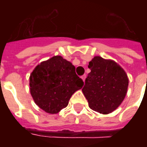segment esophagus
<instances>
[{"label":"esophagus","instance_id":"obj_1","mask_svg":"<svg viewBox=\"0 0 147 147\" xmlns=\"http://www.w3.org/2000/svg\"><path fill=\"white\" fill-rule=\"evenodd\" d=\"M82 80L85 82V78H86V75H83V76H82Z\"/></svg>","mask_w":147,"mask_h":147}]
</instances>
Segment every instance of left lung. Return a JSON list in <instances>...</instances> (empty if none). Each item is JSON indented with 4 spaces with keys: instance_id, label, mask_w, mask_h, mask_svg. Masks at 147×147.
Masks as SVG:
<instances>
[{
    "instance_id": "8db88e82",
    "label": "left lung",
    "mask_w": 147,
    "mask_h": 147,
    "mask_svg": "<svg viewBox=\"0 0 147 147\" xmlns=\"http://www.w3.org/2000/svg\"><path fill=\"white\" fill-rule=\"evenodd\" d=\"M91 72L85 79L82 92L89 107L100 114L111 113L120 106L128 88L125 71L113 60L95 56L89 62Z\"/></svg>"
}]
</instances>
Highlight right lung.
<instances>
[{"mask_svg": "<svg viewBox=\"0 0 147 147\" xmlns=\"http://www.w3.org/2000/svg\"><path fill=\"white\" fill-rule=\"evenodd\" d=\"M83 85L75 66L60 55L41 62L30 76V91L34 102L49 114H57L67 107L71 95Z\"/></svg>", "mask_w": 147, "mask_h": 147, "instance_id": "obj_1", "label": "right lung"}]
</instances>
